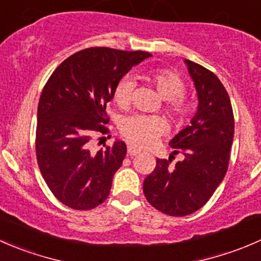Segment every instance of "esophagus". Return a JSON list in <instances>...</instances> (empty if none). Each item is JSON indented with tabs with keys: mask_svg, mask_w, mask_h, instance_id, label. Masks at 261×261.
<instances>
[{
	"mask_svg": "<svg viewBox=\"0 0 261 261\" xmlns=\"http://www.w3.org/2000/svg\"><path fill=\"white\" fill-rule=\"evenodd\" d=\"M138 153H139L138 149H136L134 147H132V146L128 147V154H129V156H136V154H138Z\"/></svg>",
	"mask_w": 261,
	"mask_h": 261,
	"instance_id": "34e87169",
	"label": "esophagus"
}]
</instances>
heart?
I'll return each mask as SVG.
<instances>
[{"label": "heart", "instance_id": "b5f03b06", "mask_svg": "<svg viewBox=\"0 0 261 261\" xmlns=\"http://www.w3.org/2000/svg\"><path fill=\"white\" fill-rule=\"evenodd\" d=\"M146 81L156 89L157 94L166 100V108L176 119L184 120L192 114L194 102L184 95L185 85L181 77L169 69H153L146 74ZM133 81L129 77L120 80L113 91V100L122 109L129 105ZM166 129V123L159 117L132 115L120 125L125 141L137 148H147Z\"/></svg>", "mask_w": 261, "mask_h": 261}]
</instances>
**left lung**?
Instances as JSON below:
<instances>
[{
    "label": "left lung",
    "instance_id": "obj_1",
    "mask_svg": "<svg viewBox=\"0 0 261 261\" xmlns=\"http://www.w3.org/2000/svg\"><path fill=\"white\" fill-rule=\"evenodd\" d=\"M185 64L199 104L190 125L169 143L182 160L171 166V159H157L143 181L149 204L174 217L192 215L212 197L227 172L234 132L231 101L218 77L189 59Z\"/></svg>",
    "mask_w": 261,
    "mask_h": 261
}]
</instances>
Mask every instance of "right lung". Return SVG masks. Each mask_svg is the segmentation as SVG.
<instances>
[{"label":"right lung","instance_id":"obj_1","mask_svg":"<svg viewBox=\"0 0 261 261\" xmlns=\"http://www.w3.org/2000/svg\"><path fill=\"white\" fill-rule=\"evenodd\" d=\"M148 51L87 48L62 62L44 86L38 105L35 149L40 172L67 207L89 211L101 204L127 153L123 141L92 151L95 134H107V105L132 67Z\"/></svg>","mask_w":261,"mask_h":261}]
</instances>
